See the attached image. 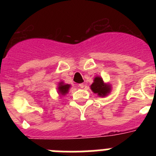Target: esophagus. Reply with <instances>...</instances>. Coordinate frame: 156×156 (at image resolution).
<instances>
[{"mask_svg":"<svg viewBox=\"0 0 156 156\" xmlns=\"http://www.w3.org/2000/svg\"><path fill=\"white\" fill-rule=\"evenodd\" d=\"M84 86H85V85L83 84V83H80V84H79V87H80V88L84 87Z\"/></svg>","mask_w":156,"mask_h":156,"instance_id":"34e87169","label":"esophagus"}]
</instances>
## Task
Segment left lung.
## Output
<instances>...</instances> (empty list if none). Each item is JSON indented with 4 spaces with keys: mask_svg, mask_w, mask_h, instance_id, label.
I'll return each instance as SVG.
<instances>
[{
    "mask_svg": "<svg viewBox=\"0 0 156 156\" xmlns=\"http://www.w3.org/2000/svg\"><path fill=\"white\" fill-rule=\"evenodd\" d=\"M90 89L100 97H105L111 91V86L108 83H105L101 77L96 76L94 80V83L90 85Z\"/></svg>",
    "mask_w": 156,
    "mask_h": 156,
    "instance_id": "left-lung-1",
    "label": "left lung"
}]
</instances>
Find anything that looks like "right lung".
Segmentation results:
<instances>
[{
	"label": "right lung",
	"mask_w": 156,
	"mask_h": 156,
	"mask_svg": "<svg viewBox=\"0 0 156 156\" xmlns=\"http://www.w3.org/2000/svg\"><path fill=\"white\" fill-rule=\"evenodd\" d=\"M69 88V84H65L63 82H60L58 83V93L60 94L65 95L66 94L68 93Z\"/></svg>",
	"instance_id": "add662e5"
}]
</instances>
